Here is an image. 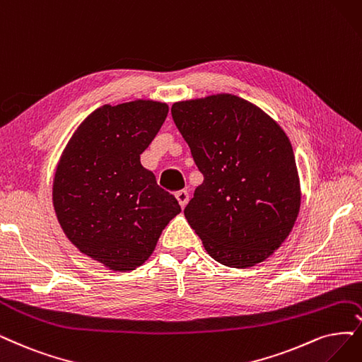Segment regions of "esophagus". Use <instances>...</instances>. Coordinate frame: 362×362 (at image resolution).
<instances>
[{
  "label": "esophagus",
  "instance_id": "esophagus-1",
  "mask_svg": "<svg viewBox=\"0 0 362 362\" xmlns=\"http://www.w3.org/2000/svg\"><path fill=\"white\" fill-rule=\"evenodd\" d=\"M176 198H177L180 207H185L186 204H188V202H189V194H188V191L182 189V191L176 192Z\"/></svg>",
  "mask_w": 362,
  "mask_h": 362
}]
</instances>
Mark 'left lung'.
<instances>
[{
  "label": "left lung",
  "mask_w": 362,
  "mask_h": 362,
  "mask_svg": "<svg viewBox=\"0 0 362 362\" xmlns=\"http://www.w3.org/2000/svg\"><path fill=\"white\" fill-rule=\"evenodd\" d=\"M171 116L204 176L185 218L209 255L233 269L272 257L292 231L301 204L286 132L233 93L177 101Z\"/></svg>",
  "instance_id": "obj_1"
}]
</instances>
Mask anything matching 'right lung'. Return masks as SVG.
<instances>
[{
	"mask_svg": "<svg viewBox=\"0 0 362 362\" xmlns=\"http://www.w3.org/2000/svg\"><path fill=\"white\" fill-rule=\"evenodd\" d=\"M168 115L167 103L104 104L77 127L58 160L52 199L66 238L113 272L146 262L177 199L140 163Z\"/></svg>",
	"mask_w": 362,
	"mask_h": 362,
	"instance_id": "obj_1",
	"label": "right lung"
}]
</instances>
